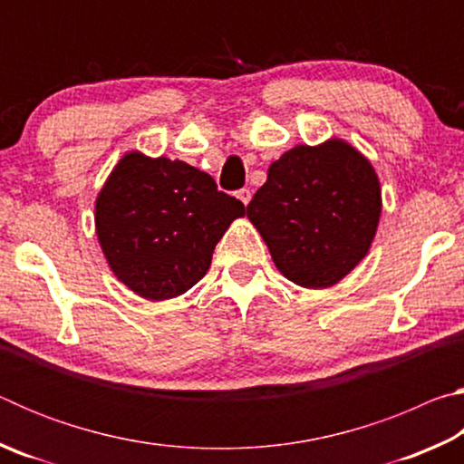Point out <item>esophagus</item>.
Masks as SVG:
<instances>
[{"mask_svg":"<svg viewBox=\"0 0 464 464\" xmlns=\"http://www.w3.org/2000/svg\"><path fill=\"white\" fill-rule=\"evenodd\" d=\"M237 198H239L243 204H249V200H251V192L247 190V188H241V190L237 192Z\"/></svg>","mask_w":464,"mask_h":464,"instance_id":"34e87169","label":"esophagus"}]
</instances>
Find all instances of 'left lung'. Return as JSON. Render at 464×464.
Listing matches in <instances>:
<instances>
[{
	"instance_id": "1",
	"label": "left lung",
	"mask_w": 464,
	"mask_h": 464,
	"mask_svg": "<svg viewBox=\"0 0 464 464\" xmlns=\"http://www.w3.org/2000/svg\"><path fill=\"white\" fill-rule=\"evenodd\" d=\"M379 217V178L340 139L290 149L247 204L276 268L304 288L334 286L354 270L371 249Z\"/></svg>"
}]
</instances>
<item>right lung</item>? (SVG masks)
<instances>
[{"label": "right lung", "instance_id": "right-lung-1", "mask_svg": "<svg viewBox=\"0 0 464 464\" xmlns=\"http://www.w3.org/2000/svg\"><path fill=\"white\" fill-rule=\"evenodd\" d=\"M243 202L168 157L127 153L96 200V233L116 278L149 301L184 295L213 260Z\"/></svg>", "mask_w": 464, "mask_h": 464}]
</instances>
